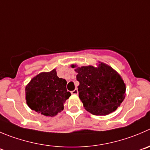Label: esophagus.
<instances>
[{
	"instance_id": "obj_1",
	"label": "esophagus",
	"mask_w": 150,
	"mask_h": 150,
	"mask_svg": "<svg viewBox=\"0 0 150 150\" xmlns=\"http://www.w3.org/2000/svg\"><path fill=\"white\" fill-rule=\"evenodd\" d=\"M71 94H72V95H76V94L78 93V90L75 89V90H74L73 91H71Z\"/></svg>"
}]
</instances>
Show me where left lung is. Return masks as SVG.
<instances>
[{
    "label": "left lung",
    "instance_id": "obj_1",
    "mask_svg": "<svg viewBox=\"0 0 150 150\" xmlns=\"http://www.w3.org/2000/svg\"><path fill=\"white\" fill-rule=\"evenodd\" d=\"M77 73L79 97L87 111L95 115H106L118 108L125 98L126 85L113 68L99 62L78 67L71 65Z\"/></svg>",
    "mask_w": 150,
    "mask_h": 150
}]
</instances>
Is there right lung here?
<instances>
[{
    "label": "right lung",
    "instance_id": "obj_1",
    "mask_svg": "<svg viewBox=\"0 0 150 150\" xmlns=\"http://www.w3.org/2000/svg\"><path fill=\"white\" fill-rule=\"evenodd\" d=\"M65 79L59 78L56 69L42 72L31 79L25 86L28 106L45 116H54L64 109V103L71 96Z\"/></svg>",
    "mask_w": 150,
    "mask_h": 150
}]
</instances>
